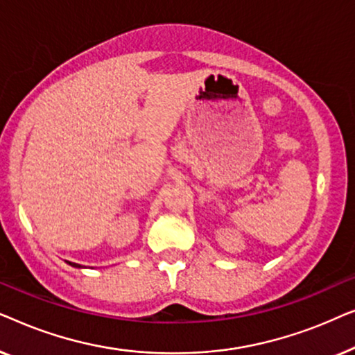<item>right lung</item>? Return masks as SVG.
Here are the masks:
<instances>
[{"mask_svg":"<svg viewBox=\"0 0 355 355\" xmlns=\"http://www.w3.org/2000/svg\"><path fill=\"white\" fill-rule=\"evenodd\" d=\"M66 263H69L71 266H74V268H85V266H82L79 263H72V261H67V260H66Z\"/></svg>","mask_w":355,"mask_h":355,"instance_id":"add662e5","label":"right lung"}]
</instances>
